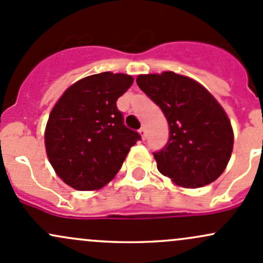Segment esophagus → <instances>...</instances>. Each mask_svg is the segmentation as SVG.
<instances>
[{
    "label": "esophagus",
    "instance_id": "obj_1",
    "mask_svg": "<svg viewBox=\"0 0 263 263\" xmlns=\"http://www.w3.org/2000/svg\"><path fill=\"white\" fill-rule=\"evenodd\" d=\"M139 133H140V135H142V139L143 140H145L146 139V130H145V128H140L139 129Z\"/></svg>",
    "mask_w": 263,
    "mask_h": 263
}]
</instances>
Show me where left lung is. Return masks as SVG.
<instances>
[{
    "mask_svg": "<svg viewBox=\"0 0 263 263\" xmlns=\"http://www.w3.org/2000/svg\"><path fill=\"white\" fill-rule=\"evenodd\" d=\"M137 84L168 120V143L153 153L158 171L179 187L214 182L233 149L231 121L218 101L196 80L172 71L139 75Z\"/></svg>",
    "mask_w": 263,
    "mask_h": 263,
    "instance_id": "8db88e82",
    "label": "left lung"
}]
</instances>
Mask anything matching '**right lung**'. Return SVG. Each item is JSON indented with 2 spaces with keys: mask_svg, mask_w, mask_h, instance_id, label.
Returning <instances> with one entry per match:
<instances>
[{
  "mask_svg": "<svg viewBox=\"0 0 263 263\" xmlns=\"http://www.w3.org/2000/svg\"><path fill=\"white\" fill-rule=\"evenodd\" d=\"M134 79L101 72L76 81L50 112L45 145L56 174L78 191L109 183L125 160L139 133L126 128L117 100Z\"/></svg>",
  "mask_w": 263,
  "mask_h": 263,
  "instance_id": "right-lung-1",
  "label": "right lung"
}]
</instances>
